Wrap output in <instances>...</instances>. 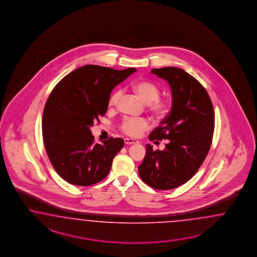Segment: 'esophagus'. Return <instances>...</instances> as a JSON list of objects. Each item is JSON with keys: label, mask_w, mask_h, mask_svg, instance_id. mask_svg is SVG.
<instances>
[{"label": "esophagus", "mask_w": 257, "mask_h": 257, "mask_svg": "<svg viewBox=\"0 0 257 257\" xmlns=\"http://www.w3.org/2000/svg\"><path fill=\"white\" fill-rule=\"evenodd\" d=\"M125 144H128V145H131V144H136V143H139L138 140L132 139H124Z\"/></svg>", "instance_id": "obj_1"}]
</instances>
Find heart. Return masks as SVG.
I'll return each mask as SVG.
<instances>
[{
	"label": "heart",
	"instance_id": "obj_1",
	"mask_svg": "<svg viewBox=\"0 0 257 257\" xmlns=\"http://www.w3.org/2000/svg\"><path fill=\"white\" fill-rule=\"evenodd\" d=\"M132 88L140 97L148 103L149 109L154 115L161 117L168 111L169 102L165 98L159 97L160 89L157 85L149 80H139L133 84ZM121 95L122 90L120 89L114 90L108 99V104L110 106H116ZM119 128L126 136L136 138L150 128V121L146 118L126 117L122 119Z\"/></svg>",
	"mask_w": 257,
	"mask_h": 257
}]
</instances>
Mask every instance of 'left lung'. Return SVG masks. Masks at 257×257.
<instances>
[{"instance_id":"left-lung-1","label":"left lung","mask_w":257,"mask_h":257,"mask_svg":"<svg viewBox=\"0 0 257 257\" xmlns=\"http://www.w3.org/2000/svg\"><path fill=\"white\" fill-rule=\"evenodd\" d=\"M152 73L168 81L172 107L149 137L156 142L167 139L166 149L153 151L147 144L139 173L149 186L170 190L192 179L206 159L214 132V110L206 89L184 70L164 67Z\"/></svg>"}]
</instances>
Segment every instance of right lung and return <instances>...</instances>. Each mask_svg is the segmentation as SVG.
<instances>
[{"label": "right lung", "instance_id": "1", "mask_svg": "<svg viewBox=\"0 0 257 257\" xmlns=\"http://www.w3.org/2000/svg\"><path fill=\"white\" fill-rule=\"evenodd\" d=\"M89 64L71 72L56 85L46 103L42 133L56 172L77 186H90L109 173L123 139L94 143L90 127L107 110L111 91L136 72Z\"/></svg>", "mask_w": 257, "mask_h": 257}]
</instances>
